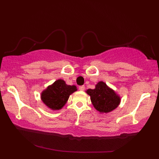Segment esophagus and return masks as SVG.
<instances>
[{"instance_id":"esophagus-1","label":"esophagus","mask_w":159,"mask_h":159,"mask_svg":"<svg viewBox=\"0 0 159 159\" xmlns=\"http://www.w3.org/2000/svg\"><path fill=\"white\" fill-rule=\"evenodd\" d=\"M84 89H85V87H84V85H82V86L79 87V90H81V91L84 90Z\"/></svg>"}]
</instances>
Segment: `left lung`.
<instances>
[{
	"label": "left lung",
	"instance_id": "1",
	"mask_svg": "<svg viewBox=\"0 0 159 159\" xmlns=\"http://www.w3.org/2000/svg\"><path fill=\"white\" fill-rule=\"evenodd\" d=\"M87 93L90 95L91 101L95 109L100 112L111 111L120 103L118 95L103 82H98L95 85V89H88Z\"/></svg>",
	"mask_w": 159,
	"mask_h": 159
}]
</instances>
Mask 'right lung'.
Listing matches in <instances>:
<instances>
[{
	"label": "right lung",
	"instance_id": "right-lung-1",
	"mask_svg": "<svg viewBox=\"0 0 159 159\" xmlns=\"http://www.w3.org/2000/svg\"><path fill=\"white\" fill-rule=\"evenodd\" d=\"M76 90V86L67 85L64 80H58L43 91L41 98L48 107L58 110L65 105L69 95Z\"/></svg>",
	"mask_w": 159,
	"mask_h": 159
}]
</instances>
